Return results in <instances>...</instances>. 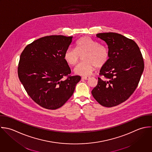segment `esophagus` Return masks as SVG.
<instances>
[{
	"label": "esophagus",
	"instance_id": "esophagus-1",
	"mask_svg": "<svg viewBox=\"0 0 152 152\" xmlns=\"http://www.w3.org/2000/svg\"><path fill=\"white\" fill-rule=\"evenodd\" d=\"M90 77H88V76H84V77H82V79L86 80H88V79H90Z\"/></svg>",
	"mask_w": 152,
	"mask_h": 152
}]
</instances>
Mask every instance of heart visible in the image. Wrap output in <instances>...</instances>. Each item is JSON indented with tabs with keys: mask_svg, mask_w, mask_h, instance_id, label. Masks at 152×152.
Here are the masks:
<instances>
[{
	"mask_svg": "<svg viewBox=\"0 0 152 152\" xmlns=\"http://www.w3.org/2000/svg\"><path fill=\"white\" fill-rule=\"evenodd\" d=\"M83 61L74 69L76 74L90 75L96 66L100 68L108 62L110 57L108 48L87 37L78 39L74 49H68L64 53V59L69 66H75L83 56Z\"/></svg>",
	"mask_w": 152,
	"mask_h": 152,
	"instance_id": "heart-1",
	"label": "heart"
}]
</instances>
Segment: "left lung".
I'll return each instance as SVG.
<instances>
[{
  "label": "left lung",
  "mask_w": 152,
  "mask_h": 152,
  "mask_svg": "<svg viewBox=\"0 0 152 152\" xmlns=\"http://www.w3.org/2000/svg\"><path fill=\"white\" fill-rule=\"evenodd\" d=\"M110 51L107 63L100 69L97 86L91 91L101 105L116 106L126 101L134 93L144 70L142 54L132 39L114 32L100 33Z\"/></svg>",
  "instance_id": "left-lung-1"
}]
</instances>
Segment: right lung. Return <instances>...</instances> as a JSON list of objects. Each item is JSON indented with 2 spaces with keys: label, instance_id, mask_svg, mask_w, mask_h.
Here are the masks:
<instances>
[{
  "label": "right lung",
  "instance_id": "obj_1",
  "mask_svg": "<svg viewBox=\"0 0 152 152\" xmlns=\"http://www.w3.org/2000/svg\"><path fill=\"white\" fill-rule=\"evenodd\" d=\"M72 37L51 35L28 45L18 64L19 78L30 97L43 108L55 110L72 96L79 75L71 71L64 59ZM64 76H68L64 81Z\"/></svg>",
  "mask_w": 152,
  "mask_h": 152
}]
</instances>
